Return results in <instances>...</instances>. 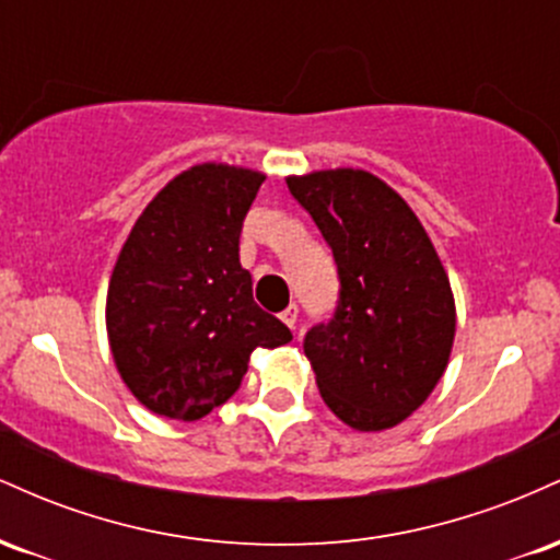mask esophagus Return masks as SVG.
<instances>
[{
  "mask_svg": "<svg viewBox=\"0 0 560 560\" xmlns=\"http://www.w3.org/2000/svg\"><path fill=\"white\" fill-rule=\"evenodd\" d=\"M298 305H289L284 313H281V320H284V324L289 326V329H294V326H298Z\"/></svg>",
  "mask_w": 560,
  "mask_h": 560,
  "instance_id": "34e87169",
  "label": "esophagus"
}]
</instances>
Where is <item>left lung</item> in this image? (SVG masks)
<instances>
[{
  "label": "left lung",
  "instance_id": "left-lung-1",
  "mask_svg": "<svg viewBox=\"0 0 560 560\" xmlns=\"http://www.w3.org/2000/svg\"><path fill=\"white\" fill-rule=\"evenodd\" d=\"M329 244L334 316L305 334L324 402L347 427L382 432L408 419L447 369L455 302L432 240L382 178L337 168L287 178Z\"/></svg>",
  "mask_w": 560,
  "mask_h": 560
}]
</instances>
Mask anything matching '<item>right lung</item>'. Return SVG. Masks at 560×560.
<instances>
[{
	"instance_id": "add662e5",
	"label": "right lung",
	"mask_w": 560,
	"mask_h": 560,
	"mask_svg": "<svg viewBox=\"0 0 560 560\" xmlns=\"http://www.w3.org/2000/svg\"><path fill=\"white\" fill-rule=\"evenodd\" d=\"M266 176L205 163L152 199L120 249L107 289V334L120 378L165 419L197 421L240 389L255 347L292 331L253 300L240 262L244 215Z\"/></svg>"
}]
</instances>
